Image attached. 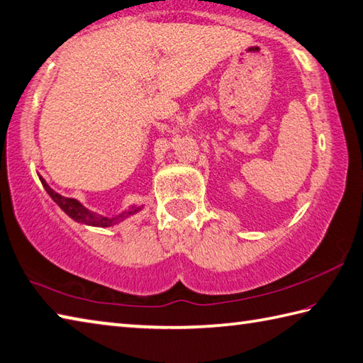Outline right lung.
<instances>
[{"label":"right lung","instance_id":"1","mask_svg":"<svg viewBox=\"0 0 363 363\" xmlns=\"http://www.w3.org/2000/svg\"><path fill=\"white\" fill-rule=\"evenodd\" d=\"M39 179L42 182V186H44L47 194L52 196V200L56 204H58L60 208L64 212H66V214L70 218H74L75 222H78V223H84V225H89V226H101V228H106V226L118 225L119 222H123L124 218L130 217L133 214H137V212L141 211V208H143V206H132V208H129V209L124 211V212H121V214H118V216L104 217L101 214H96V212L88 211L80 201L74 200V198H66V196H62L60 194H56V191L44 181V177H42V176H39Z\"/></svg>","mask_w":363,"mask_h":363}]
</instances>
